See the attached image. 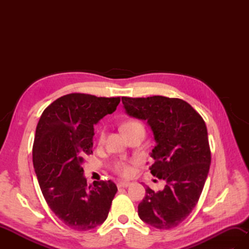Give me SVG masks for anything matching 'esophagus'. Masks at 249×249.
Returning <instances> with one entry per match:
<instances>
[{
	"instance_id": "esophagus-1",
	"label": "esophagus",
	"mask_w": 249,
	"mask_h": 249,
	"mask_svg": "<svg viewBox=\"0 0 249 249\" xmlns=\"http://www.w3.org/2000/svg\"><path fill=\"white\" fill-rule=\"evenodd\" d=\"M130 185H131L130 182H127V181H121V182L118 183V187H119V188H126V187L130 186Z\"/></svg>"
}]
</instances>
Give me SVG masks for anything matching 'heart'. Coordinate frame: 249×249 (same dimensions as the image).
Here are the masks:
<instances>
[{
  "label": "heart",
  "instance_id": "b5f03b06",
  "mask_svg": "<svg viewBox=\"0 0 249 249\" xmlns=\"http://www.w3.org/2000/svg\"><path fill=\"white\" fill-rule=\"evenodd\" d=\"M122 130H123V133L125 135H129L131 133H135V131H138V130H142V131H145L144 129V125L141 123L139 120H135V119H131L126 121L125 123L122 125ZM105 137L106 134L105 131L103 130L102 133L99 134V143H103L105 141ZM137 162L136 160H116L112 162V165H111V168H112V170L120 174L122 177H130L131 174L134 173V167L133 165Z\"/></svg>",
  "mask_w": 249,
  "mask_h": 249
}]
</instances>
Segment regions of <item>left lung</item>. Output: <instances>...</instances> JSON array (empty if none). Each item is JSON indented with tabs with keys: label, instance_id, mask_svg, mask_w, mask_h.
Returning a JSON list of instances; mask_svg holds the SVG:
<instances>
[{
	"label": "left lung",
	"instance_id": "left-lung-1",
	"mask_svg": "<svg viewBox=\"0 0 249 249\" xmlns=\"http://www.w3.org/2000/svg\"><path fill=\"white\" fill-rule=\"evenodd\" d=\"M129 115L147 122L156 145L153 176L167 182L161 192L145 189L139 217L157 229H172L188 217L202 193L211 165L204 121L183 99L165 96L122 97Z\"/></svg>",
	"mask_w": 249,
	"mask_h": 249
}]
</instances>
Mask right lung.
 Listing matches in <instances>:
<instances>
[{"instance_id":"add662e5","label":"right lung","mask_w":249,"mask_h":249,"mask_svg":"<svg viewBox=\"0 0 249 249\" xmlns=\"http://www.w3.org/2000/svg\"><path fill=\"white\" fill-rule=\"evenodd\" d=\"M120 97L71 93L47 107L36 127L33 165L47 204L70 228L88 231L108 217L118 192L112 181L87 184L81 163L92 154L94 125L114 112Z\"/></svg>"}]
</instances>
